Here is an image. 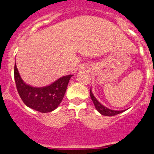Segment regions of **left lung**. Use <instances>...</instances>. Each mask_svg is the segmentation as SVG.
I'll return each instance as SVG.
<instances>
[{
	"label": "left lung",
	"mask_w": 154,
	"mask_h": 154,
	"mask_svg": "<svg viewBox=\"0 0 154 154\" xmlns=\"http://www.w3.org/2000/svg\"><path fill=\"white\" fill-rule=\"evenodd\" d=\"M90 97L92 99V101L93 102V104H94L95 107H96V109L99 112L101 115L106 116H114L116 115L119 114V113H122L123 111H116V110H112L110 109H108L107 107L104 106L103 105H102L98 100L96 99V97L93 96V93H92V90L90 89Z\"/></svg>",
	"instance_id": "obj_1"
}]
</instances>
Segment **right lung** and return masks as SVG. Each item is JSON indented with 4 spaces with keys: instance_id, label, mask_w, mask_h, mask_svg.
Here are the masks:
<instances>
[{
    "instance_id": "1",
    "label": "right lung",
    "mask_w": 154,
    "mask_h": 154,
    "mask_svg": "<svg viewBox=\"0 0 154 154\" xmlns=\"http://www.w3.org/2000/svg\"><path fill=\"white\" fill-rule=\"evenodd\" d=\"M72 76H64L46 87H33L24 83L17 65L14 66V80L23 102L28 107L42 113L52 112L59 106Z\"/></svg>"
}]
</instances>
